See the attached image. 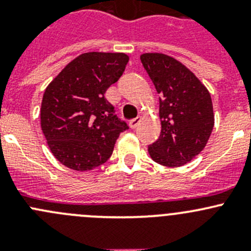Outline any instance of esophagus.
<instances>
[{
    "mask_svg": "<svg viewBox=\"0 0 251 251\" xmlns=\"http://www.w3.org/2000/svg\"><path fill=\"white\" fill-rule=\"evenodd\" d=\"M140 121H141V116H137V118L130 120V123H128V126H130L131 128H136V127H137L138 124H140Z\"/></svg>",
    "mask_w": 251,
    "mask_h": 251,
    "instance_id": "obj_1",
    "label": "esophagus"
}]
</instances>
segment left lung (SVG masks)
Here are the masks:
<instances>
[{
    "label": "left lung",
    "mask_w": 251,
    "mask_h": 251,
    "mask_svg": "<svg viewBox=\"0 0 251 251\" xmlns=\"http://www.w3.org/2000/svg\"><path fill=\"white\" fill-rule=\"evenodd\" d=\"M142 64L159 96L160 137L148 147L155 163L178 168L205 148L215 124L210 92L188 68L164 53H143Z\"/></svg>",
    "instance_id": "8db88e82"
}]
</instances>
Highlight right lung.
I'll list each match as a JSON object with an SVG mask.
<instances>
[{
  "label": "right lung",
  "mask_w": 251,
  "mask_h": 251,
  "mask_svg": "<svg viewBox=\"0 0 251 251\" xmlns=\"http://www.w3.org/2000/svg\"><path fill=\"white\" fill-rule=\"evenodd\" d=\"M125 53L87 52L68 63L46 87L40 118L54 158L75 171L104 164L127 128L104 93L128 62Z\"/></svg>",
  "instance_id": "right-lung-1"
}]
</instances>
